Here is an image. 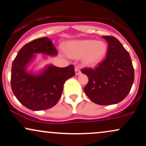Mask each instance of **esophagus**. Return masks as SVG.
I'll return each instance as SVG.
<instances>
[{
  "label": "esophagus",
  "instance_id": "1",
  "mask_svg": "<svg viewBox=\"0 0 146 146\" xmlns=\"http://www.w3.org/2000/svg\"><path fill=\"white\" fill-rule=\"evenodd\" d=\"M75 75H76L81 74V71H80V68L79 67V66H75Z\"/></svg>",
  "mask_w": 146,
  "mask_h": 146
}]
</instances>
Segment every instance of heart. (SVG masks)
I'll list each match as a JSON object with an SVG mask.
<instances>
[{
    "instance_id": "obj_1",
    "label": "heart",
    "mask_w": 146,
    "mask_h": 146,
    "mask_svg": "<svg viewBox=\"0 0 146 146\" xmlns=\"http://www.w3.org/2000/svg\"><path fill=\"white\" fill-rule=\"evenodd\" d=\"M66 48L68 56L73 58L83 56L84 64L89 66L101 62L107 52V45L104 42L94 40L70 41Z\"/></svg>"
}]
</instances>
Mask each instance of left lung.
<instances>
[{
	"label": "left lung",
	"instance_id": "8db88e82",
	"mask_svg": "<svg viewBox=\"0 0 146 146\" xmlns=\"http://www.w3.org/2000/svg\"><path fill=\"white\" fill-rule=\"evenodd\" d=\"M108 44L106 58L95 69L84 68L88 76L85 94L99 105L115 104L126 98L135 78L130 54L113 36H102Z\"/></svg>",
	"mask_w": 146,
	"mask_h": 146
}]
</instances>
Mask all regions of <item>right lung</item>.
I'll return each mask as SVG.
<instances>
[{
    "label": "right lung",
    "mask_w": 146,
    "mask_h": 146,
    "mask_svg": "<svg viewBox=\"0 0 146 146\" xmlns=\"http://www.w3.org/2000/svg\"><path fill=\"white\" fill-rule=\"evenodd\" d=\"M38 53L56 56L58 51L46 37L30 42L18 51L11 74V87L16 98L26 108L35 111L54 106L61 98L65 81L75 75L73 65L60 68L48 64L38 73L28 71Z\"/></svg>",
    "instance_id": "add662e5"
}]
</instances>
